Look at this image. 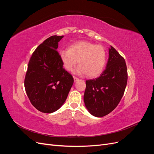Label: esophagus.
<instances>
[{"mask_svg":"<svg viewBox=\"0 0 154 154\" xmlns=\"http://www.w3.org/2000/svg\"><path fill=\"white\" fill-rule=\"evenodd\" d=\"M73 78H74V82H76L77 81L79 80V78H76V76H73Z\"/></svg>","mask_w":154,"mask_h":154,"instance_id":"1","label":"esophagus"}]
</instances>
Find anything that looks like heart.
<instances>
[{"label": "heart", "instance_id": "heart-1", "mask_svg": "<svg viewBox=\"0 0 154 154\" xmlns=\"http://www.w3.org/2000/svg\"><path fill=\"white\" fill-rule=\"evenodd\" d=\"M63 67L72 71L78 63L76 72L87 74L90 78L99 76L106 64V53L101 45L89 42H78L69 46V49L62 50L59 54Z\"/></svg>", "mask_w": 154, "mask_h": 154}]
</instances>
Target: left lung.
<instances>
[{"label": "left lung", "instance_id": "8db88e82", "mask_svg": "<svg viewBox=\"0 0 154 154\" xmlns=\"http://www.w3.org/2000/svg\"><path fill=\"white\" fill-rule=\"evenodd\" d=\"M106 69L95 79L86 80L83 100L87 109L96 117L110 113L119 104L124 94L128 74L125 60L112 46Z\"/></svg>", "mask_w": 154, "mask_h": 154}]
</instances>
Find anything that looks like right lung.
<instances>
[{
	"label": "right lung",
	"mask_w": 154,
	"mask_h": 154,
	"mask_svg": "<svg viewBox=\"0 0 154 154\" xmlns=\"http://www.w3.org/2000/svg\"><path fill=\"white\" fill-rule=\"evenodd\" d=\"M63 36H51L32 54L24 80L31 104L44 113L58 110L66 101L74 79L63 68L57 51Z\"/></svg>",
	"instance_id": "1"
}]
</instances>
